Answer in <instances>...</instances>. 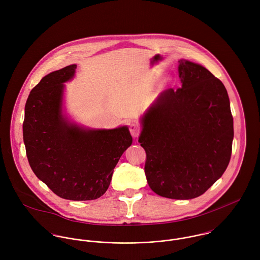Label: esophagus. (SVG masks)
Wrapping results in <instances>:
<instances>
[{"label":"esophagus","instance_id":"1","mask_svg":"<svg viewBox=\"0 0 260 260\" xmlns=\"http://www.w3.org/2000/svg\"><path fill=\"white\" fill-rule=\"evenodd\" d=\"M129 129H130V133H131L132 137H133V138H137L138 135H139V131H140L139 126H138L137 124H135V123H132V124L130 125Z\"/></svg>","mask_w":260,"mask_h":260}]
</instances>
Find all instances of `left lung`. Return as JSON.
Wrapping results in <instances>:
<instances>
[{"mask_svg": "<svg viewBox=\"0 0 260 260\" xmlns=\"http://www.w3.org/2000/svg\"><path fill=\"white\" fill-rule=\"evenodd\" d=\"M181 88H169L140 119L145 175L156 194L171 199L202 195L226 170L233 118L222 82L205 67L179 60Z\"/></svg>", "mask_w": 260, "mask_h": 260, "instance_id": "obj_1", "label": "left lung"}]
</instances>
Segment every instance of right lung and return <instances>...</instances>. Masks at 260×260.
I'll list each match as a JSON object with an SVG mask.
<instances>
[{
	"instance_id": "obj_1",
	"label": "right lung",
	"mask_w": 260,
	"mask_h": 260,
	"mask_svg": "<svg viewBox=\"0 0 260 260\" xmlns=\"http://www.w3.org/2000/svg\"><path fill=\"white\" fill-rule=\"evenodd\" d=\"M76 68L70 65L46 75L32 89L23 138L33 172L55 194L75 201L94 200L107 191L132 136L127 126L91 129L68 117L65 83L74 78Z\"/></svg>"
}]
</instances>
